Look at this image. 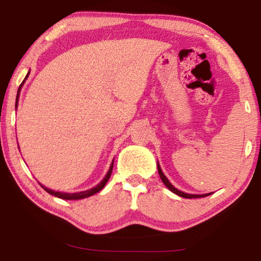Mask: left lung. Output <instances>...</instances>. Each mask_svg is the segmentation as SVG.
I'll use <instances>...</instances> for the list:
<instances>
[{
	"mask_svg": "<svg viewBox=\"0 0 261 261\" xmlns=\"http://www.w3.org/2000/svg\"><path fill=\"white\" fill-rule=\"evenodd\" d=\"M156 165H158V172H159V176H160V178H162L163 183L165 184L166 187H167V189H169V190L172 191L173 194H176V195L180 196V197H184V198H199V197H205V196H209V195H210V194H205V195H191V194H185V192L180 191V190H178V189L174 188L173 185L170 183L169 179H167L165 174L163 173V171H162V169H160L159 164H156Z\"/></svg>",
	"mask_w": 261,
	"mask_h": 261,
	"instance_id": "obj_1",
	"label": "left lung"
}]
</instances>
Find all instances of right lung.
<instances>
[{
	"mask_svg": "<svg viewBox=\"0 0 261 261\" xmlns=\"http://www.w3.org/2000/svg\"><path fill=\"white\" fill-rule=\"evenodd\" d=\"M28 74H30V72L27 73V76L24 80H27ZM24 83V81L21 83V85L19 87V90H17V95H16V102H15V108L17 107V101H19V95H20V90L21 88H22V85ZM113 166H114V163H112V165H110L109 170H108V173L106 174V177L103 178V179L99 181V184L96 185V187H94L92 189H90V190H85V191H81V192H74V194H67V192H59V191H53L51 190V189L48 188H45L44 185H41L42 188H44V190H46L48 192L49 195H53L56 196V197L58 198H63V199H82V198H85V197H89V196H92L95 194H97L98 191H101L103 188H105V185L107 184V181H108V179L110 178V174H112V171H113Z\"/></svg>",
	"mask_w": 261,
	"mask_h": 261,
	"instance_id": "add662e5",
	"label": "right lung"
}]
</instances>
